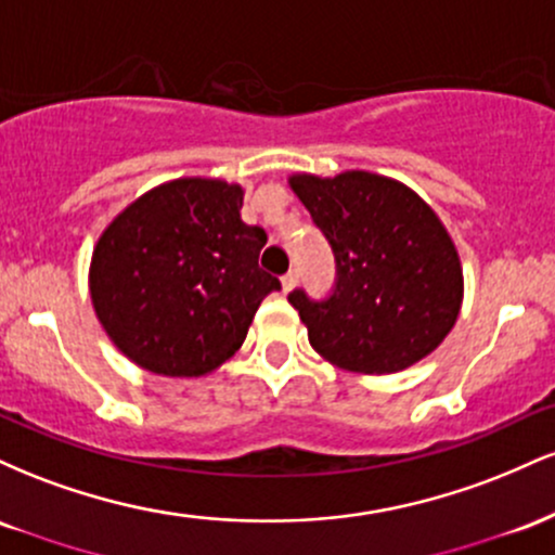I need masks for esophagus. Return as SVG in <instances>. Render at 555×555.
Instances as JSON below:
<instances>
[{"mask_svg": "<svg viewBox=\"0 0 555 555\" xmlns=\"http://www.w3.org/2000/svg\"><path fill=\"white\" fill-rule=\"evenodd\" d=\"M297 279H299V273H297V269L286 271V273H284V276H282V286H284V292H292V289H295Z\"/></svg>", "mask_w": 555, "mask_h": 555, "instance_id": "obj_1", "label": "esophagus"}]
</instances>
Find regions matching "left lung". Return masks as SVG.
<instances>
[{
    "mask_svg": "<svg viewBox=\"0 0 555 555\" xmlns=\"http://www.w3.org/2000/svg\"><path fill=\"white\" fill-rule=\"evenodd\" d=\"M328 240L326 299L289 292L321 358L354 373H399L428 358L462 308V266L449 232L406 184L371 171L289 180Z\"/></svg>",
    "mask_w": 555,
    "mask_h": 555,
    "instance_id": "1",
    "label": "left lung"
}]
</instances>
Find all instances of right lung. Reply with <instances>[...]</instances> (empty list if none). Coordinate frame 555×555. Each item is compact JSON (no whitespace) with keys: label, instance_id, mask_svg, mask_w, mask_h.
<instances>
[{"label":"right lung","instance_id":"add662e5","mask_svg":"<svg viewBox=\"0 0 555 555\" xmlns=\"http://www.w3.org/2000/svg\"><path fill=\"white\" fill-rule=\"evenodd\" d=\"M242 188L184 177L149 190L95 242L91 299L109 339L156 375L216 371L245 341L266 295V232L240 219Z\"/></svg>","mask_w":555,"mask_h":555}]
</instances>
